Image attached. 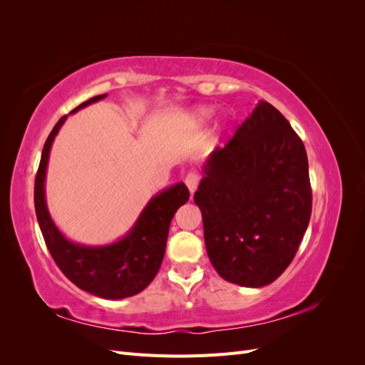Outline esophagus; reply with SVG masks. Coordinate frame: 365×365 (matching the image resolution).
<instances>
[{
    "label": "esophagus",
    "mask_w": 365,
    "mask_h": 365,
    "mask_svg": "<svg viewBox=\"0 0 365 365\" xmlns=\"http://www.w3.org/2000/svg\"><path fill=\"white\" fill-rule=\"evenodd\" d=\"M184 182L187 185V189H189V192L193 195L195 190H196V187H197V182H200V175H197L196 172H190L184 178Z\"/></svg>",
    "instance_id": "34e87169"
}]
</instances>
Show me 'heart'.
I'll return each instance as SVG.
<instances>
[{
	"label": "heart",
	"mask_w": 365,
	"mask_h": 365,
	"mask_svg": "<svg viewBox=\"0 0 365 365\" xmlns=\"http://www.w3.org/2000/svg\"><path fill=\"white\" fill-rule=\"evenodd\" d=\"M213 115V109L208 108V106H200V108H195L193 111L190 113V120L196 125H202L205 121H208Z\"/></svg>",
	"instance_id": "1"
}]
</instances>
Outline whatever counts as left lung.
Returning a JSON list of instances; mask_svg holds the SVG:
<instances>
[{"mask_svg": "<svg viewBox=\"0 0 365 365\" xmlns=\"http://www.w3.org/2000/svg\"><path fill=\"white\" fill-rule=\"evenodd\" d=\"M193 201L208 259L224 280L262 288L289 267L312 213L303 141L260 101L224 149L202 164Z\"/></svg>", "mask_w": 365, "mask_h": 365, "instance_id": "obj_1", "label": "left lung"}]
</instances>
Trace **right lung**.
I'll list each match as a JSON object with an SVG mask.
<instances>
[{"instance_id": "add662e5", "label": "right lung", "mask_w": 365, "mask_h": 365, "mask_svg": "<svg viewBox=\"0 0 365 365\" xmlns=\"http://www.w3.org/2000/svg\"><path fill=\"white\" fill-rule=\"evenodd\" d=\"M108 94L91 97L74 108H82L103 101ZM68 115H63L43 145L38 175L35 180V210L43 240L65 277L77 288L106 300H121L148 288L155 279L164 259L169 227L176 210L189 201V189L176 182L153 195L141 210L135 224L128 233L106 245H85L73 242L54 224L47 207L46 176L50 150L54 138Z\"/></svg>"}]
</instances>
